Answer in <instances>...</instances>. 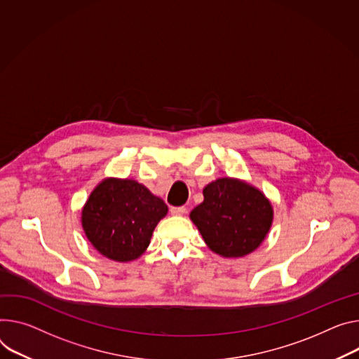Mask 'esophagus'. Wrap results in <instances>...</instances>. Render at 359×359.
<instances>
[{
  "label": "esophagus",
  "mask_w": 359,
  "mask_h": 359,
  "mask_svg": "<svg viewBox=\"0 0 359 359\" xmlns=\"http://www.w3.org/2000/svg\"><path fill=\"white\" fill-rule=\"evenodd\" d=\"M170 213H172L173 216H182V215L186 213V208H184V206H179V208L173 206V208H170Z\"/></svg>",
  "instance_id": "obj_1"
}]
</instances>
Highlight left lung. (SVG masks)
Listing matches in <instances>:
<instances>
[{"label":"left lung","mask_w":359,"mask_h":359,"mask_svg":"<svg viewBox=\"0 0 359 359\" xmlns=\"http://www.w3.org/2000/svg\"><path fill=\"white\" fill-rule=\"evenodd\" d=\"M203 196L190 219L215 253L242 257L265 241L273 209L262 191L239 179L222 177L203 189Z\"/></svg>","instance_id":"1"}]
</instances>
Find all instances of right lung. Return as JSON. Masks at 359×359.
I'll list each match as a JSON object with an SVG mask.
<instances>
[{"mask_svg":"<svg viewBox=\"0 0 359 359\" xmlns=\"http://www.w3.org/2000/svg\"><path fill=\"white\" fill-rule=\"evenodd\" d=\"M168 206L132 179L107 177L90 193L81 212L87 239L103 256L130 262L144 253Z\"/></svg>","mask_w":359,"mask_h":359,"instance_id":"right-lung-1","label":"right lung"}]
</instances>
